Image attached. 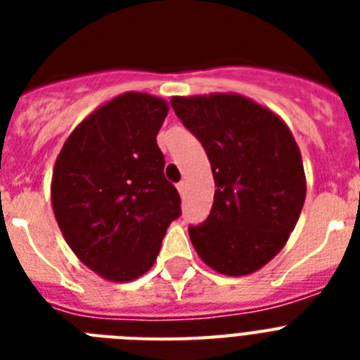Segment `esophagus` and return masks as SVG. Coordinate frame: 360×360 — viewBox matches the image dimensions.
<instances>
[{"instance_id": "esophagus-1", "label": "esophagus", "mask_w": 360, "mask_h": 360, "mask_svg": "<svg viewBox=\"0 0 360 360\" xmlns=\"http://www.w3.org/2000/svg\"><path fill=\"white\" fill-rule=\"evenodd\" d=\"M186 186H187V184L184 182V180H182V182L176 184V189H178V193H180V195H184V193H186Z\"/></svg>"}]
</instances>
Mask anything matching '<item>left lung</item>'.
<instances>
[{
	"label": "left lung",
	"mask_w": 360,
	"mask_h": 360,
	"mask_svg": "<svg viewBox=\"0 0 360 360\" xmlns=\"http://www.w3.org/2000/svg\"><path fill=\"white\" fill-rule=\"evenodd\" d=\"M176 117L202 142L214 176V203L191 243L225 276L252 274L278 256L304 196L301 151L285 120L240 94L171 98Z\"/></svg>",
	"instance_id": "8db88e82"
}]
</instances>
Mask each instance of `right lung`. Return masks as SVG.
I'll return each instance as SVG.
<instances>
[{
    "label": "right lung",
    "instance_id": "1",
    "mask_svg": "<svg viewBox=\"0 0 360 360\" xmlns=\"http://www.w3.org/2000/svg\"><path fill=\"white\" fill-rule=\"evenodd\" d=\"M167 111L157 95H117L73 128L56 158L50 198L57 225L79 262L108 281L144 276L180 216L157 144Z\"/></svg>",
    "mask_w": 360,
    "mask_h": 360
}]
</instances>
